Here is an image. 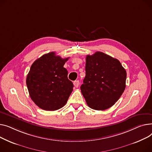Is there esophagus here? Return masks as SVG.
<instances>
[{
  "mask_svg": "<svg viewBox=\"0 0 152 152\" xmlns=\"http://www.w3.org/2000/svg\"><path fill=\"white\" fill-rule=\"evenodd\" d=\"M79 84H80V82H79L78 80H75V81L74 82V85L76 88H78V87Z\"/></svg>",
  "mask_w": 152,
  "mask_h": 152,
  "instance_id": "1",
  "label": "esophagus"
}]
</instances>
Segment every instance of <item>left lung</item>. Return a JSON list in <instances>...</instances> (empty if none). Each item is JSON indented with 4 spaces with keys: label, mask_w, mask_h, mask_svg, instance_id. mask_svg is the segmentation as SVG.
Here are the masks:
<instances>
[{
    "label": "left lung",
    "mask_w": 152,
    "mask_h": 152,
    "mask_svg": "<svg viewBox=\"0 0 152 152\" xmlns=\"http://www.w3.org/2000/svg\"><path fill=\"white\" fill-rule=\"evenodd\" d=\"M85 71L80 90L88 105L97 110L111 107L126 88V72L120 62L97 51L86 56Z\"/></svg>",
    "instance_id": "1"
}]
</instances>
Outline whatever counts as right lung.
Instances as JSON below:
<instances>
[{
    "mask_svg": "<svg viewBox=\"0 0 152 152\" xmlns=\"http://www.w3.org/2000/svg\"><path fill=\"white\" fill-rule=\"evenodd\" d=\"M69 58L62 59L51 52L32 64L26 85L31 99L40 109L54 111L66 104L74 87L64 67Z\"/></svg>",
    "mask_w": 152,
    "mask_h": 152,
    "instance_id": "1",
    "label": "right lung"
}]
</instances>
